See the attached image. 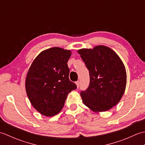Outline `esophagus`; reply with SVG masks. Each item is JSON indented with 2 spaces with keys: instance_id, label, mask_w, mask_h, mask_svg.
Here are the masks:
<instances>
[{
  "instance_id": "1",
  "label": "esophagus",
  "mask_w": 145,
  "mask_h": 145,
  "mask_svg": "<svg viewBox=\"0 0 145 145\" xmlns=\"http://www.w3.org/2000/svg\"><path fill=\"white\" fill-rule=\"evenodd\" d=\"M75 84H76V87H77V88H78L79 87H80V83L79 81H77V82H75Z\"/></svg>"
}]
</instances>
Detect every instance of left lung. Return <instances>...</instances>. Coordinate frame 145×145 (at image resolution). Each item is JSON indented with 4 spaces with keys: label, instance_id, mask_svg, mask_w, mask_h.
Here are the masks:
<instances>
[{
    "label": "left lung",
    "instance_id": "1",
    "mask_svg": "<svg viewBox=\"0 0 145 145\" xmlns=\"http://www.w3.org/2000/svg\"><path fill=\"white\" fill-rule=\"evenodd\" d=\"M90 74V84L81 91L83 102L93 112H105L118 103L124 94L127 72L123 63L110 48L98 45L78 51Z\"/></svg>",
    "mask_w": 145,
    "mask_h": 145
}]
</instances>
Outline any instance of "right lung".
Here are the masks:
<instances>
[{"mask_svg":"<svg viewBox=\"0 0 145 145\" xmlns=\"http://www.w3.org/2000/svg\"><path fill=\"white\" fill-rule=\"evenodd\" d=\"M71 51L53 47L42 52L27 73L25 89L32 106L47 116L59 113L67 95L76 88L69 79L68 60Z\"/></svg>","mask_w":145,"mask_h":145,"instance_id":"obj_1","label":"right lung"}]
</instances>
